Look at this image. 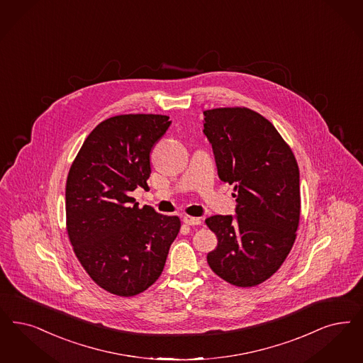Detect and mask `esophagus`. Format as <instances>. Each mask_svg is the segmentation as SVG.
Returning a JSON list of instances; mask_svg holds the SVG:
<instances>
[{
  "label": "esophagus",
  "mask_w": 363,
  "mask_h": 363,
  "mask_svg": "<svg viewBox=\"0 0 363 363\" xmlns=\"http://www.w3.org/2000/svg\"><path fill=\"white\" fill-rule=\"evenodd\" d=\"M182 221H184L185 224H188V225H200V224H201V218H193V216H188V215L184 216Z\"/></svg>",
  "instance_id": "obj_1"
}]
</instances>
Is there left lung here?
<instances>
[{"mask_svg": "<svg viewBox=\"0 0 363 363\" xmlns=\"http://www.w3.org/2000/svg\"><path fill=\"white\" fill-rule=\"evenodd\" d=\"M218 178L235 185L236 216L205 220L218 236L211 269L235 286H257L276 273L300 223V172L289 145L264 117L245 108L203 112Z\"/></svg>", "mask_w": 363, "mask_h": 363, "instance_id": "left-lung-1", "label": "left lung"}]
</instances>
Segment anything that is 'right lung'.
<instances>
[{"label":"right lung","mask_w":363,"mask_h":363,"mask_svg":"<svg viewBox=\"0 0 363 363\" xmlns=\"http://www.w3.org/2000/svg\"><path fill=\"white\" fill-rule=\"evenodd\" d=\"M163 115H120L89 133L66 182V228L74 254L102 289L130 297L160 278L181 228L178 216L139 208L150 152L170 127Z\"/></svg>","instance_id":"obj_1"}]
</instances>
